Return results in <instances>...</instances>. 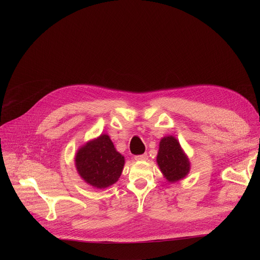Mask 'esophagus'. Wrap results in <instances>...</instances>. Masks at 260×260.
<instances>
[{"label": "esophagus", "mask_w": 260, "mask_h": 260, "mask_svg": "<svg viewBox=\"0 0 260 260\" xmlns=\"http://www.w3.org/2000/svg\"><path fill=\"white\" fill-rule=\"evenodd\" d=\"M135 159H136V160H140V161H142V160H146V159H147V154L137 155V156H135Z\"/></svg>", "instance_id": "obj_1"}]
</instances>
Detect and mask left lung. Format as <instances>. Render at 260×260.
<instances>
[{"label": "left lung", "instance_id": "8db88e82", "mask_svg": "<svg viewBox=\"0 0 260 260\" xmlns=\"http://www.w3.org/2000/svg\"><path fill=\"white\" fill-rule=\"evenodd\" d=\"M157 162L162 174L170 182L184 178L189 171V161L179 142L173 136L165 137L160 141Z\"/></svg>", "mask_w": 260, "mask_h": 260}]
</instances>
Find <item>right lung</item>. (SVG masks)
<instances>
[{
	"instance_id": "obj_1",
	"label": "right lung",
	"mask_w": 260,
	"mask_h": 260,
	"mask_svg": "<svg viewBox=\"0 0 260 260\" xmlns=\"http://www.w3.org/2000/svg\"><path fill=\"white\" fill-rule=\"evenodd\" d=\"M76 167L85 182L104 188L118 181L124 167V157L116 151L112 140L104 134L79 149Z\"/></svg>"
}]
</instances>
